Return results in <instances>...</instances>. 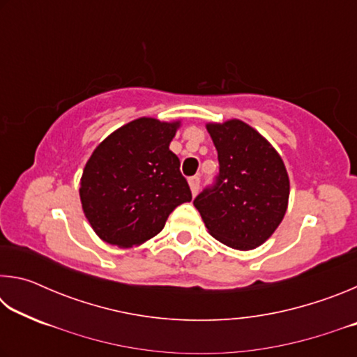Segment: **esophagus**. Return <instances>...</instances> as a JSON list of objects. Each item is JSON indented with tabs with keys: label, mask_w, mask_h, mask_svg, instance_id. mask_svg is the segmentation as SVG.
I'll return each instance as SVG.
<instances>
[{
	"label": "esophagus",
	"mask_w": 357,
	"mask_h": 357,
	"mask_svg": "<svg viewBox=\"0 0 357 357\" xmlns=\"http://www.w3.org/2000/svg\"><path fill=\"white\" fill-rule=\"evenodd\" d=\"M189 185H190L192 195H197V193H198V189H200V178H198V176H192V178H189Z\"/></svg>",
	"instance_id": "esophagus-1"
}]
</instances>
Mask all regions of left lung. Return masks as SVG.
<instances>
[{
  "mask_svg": "<svg viewBox=\"0 0 357 357\" xmlns=\"http://www.w3.org/2000/svg\"><path fill=\"white\" fill-rule=\"evenodd\" d=\"M206 129L217 149L219 173L193 204L217 241L238 250L255 249L287 213V168L277 151L243 121Z\"/></svg>",
  "mask_w": 357,
  "mask_h": 357,
  "instance_id": "8db88e82",
  "label": "left lung"
}]
</instances>
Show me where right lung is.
Returning a JSON list of instances; mask_svg holds the SVG:
<instances>
[{
    "mask_svg": "<svg viewBox=\"0 0 357 357\" xmlns=\"http://www.w3.org/2000/svg\"><path fill=\"white\" fill-rule=\"evenodd\" d=\"M179 123L140 118L107 137L83 170L80 200L105 243L132 247L155 236L172 211L192 200L190 187L170 151Z\"/></svg>",
    "mask_w": 357,
    "mask_h": 357,
    "instance_id": "right-lung-1",
    "label": "right lung"
}]
</instances>
